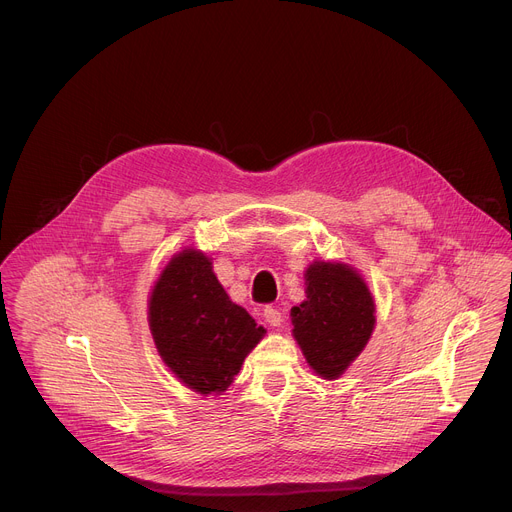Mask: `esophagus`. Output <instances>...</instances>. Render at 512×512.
I'll list each match as a JSON object with an SVG mask.
<instances>
[{
  "mask_svg": "<svg viewBox=\"0 0 512 512\" xmlns=\"http://www.w3.org/2000/svg\"><path fill=\"white\" fill-rule=\"evenodd\" d=\"M262 316H264V320L272 326V328H279L281 324H283V316H281V311L279 309H274V307H264V313H262Z\"/></svg>",
  "mask_w": 512,
  "mask_h": 512,
  "instance_id": "esophagus-1",
  "label": "esophagus"
}]
</instances>
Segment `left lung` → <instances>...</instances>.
<instances>
[{
	"instance_id": "obj_1",
	"label": "left lung",
	"mask_w": 512,
	"mask_h": 512,
	"mask_svg": "<svg viewBox=\"0 0 512 512\" xmlns=\"http://www.w3.org/2000/svg\"><path fill=\"white\" fill-rule=\"evenodd\" d=\"M307 299L291 309L293 336L309 367L338 379L375 328V303L361 274L340 262H313L305 270Z\"/></svg>"
}]
</instances>
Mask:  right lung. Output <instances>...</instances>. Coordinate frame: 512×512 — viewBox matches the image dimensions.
I'll return each instance as SVG.
<instances>
[{
  "instance_id": "right-lung-1",
  "label": "right lung",
  "mask_w": 512,
  "mask_h": 512,
  "mask_svg": "<svg viewBox=\"0 0 512 512\" xmlns=\"http://www.w3.org/2000/svg\"><path fill=\"white\" fill-rule=\"evenodd\" d=\"M149 328L157 352L190 389L225 391L266 330L235 305L199 250L176 254L149 297Z\"/></svg>"
}]
</instances>
